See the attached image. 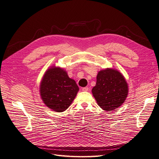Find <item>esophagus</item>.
I'll use <instances>...</instances> for the list:
<instances>
[{
    "label": "esophagus",
    "instance_id": "1",
    "mask_svg": "<svg viewBox=\"0 0 159 159\" xmlns=\"http://www.w3.org/2000/svg\"><path fill=\"white\" fill-rule=\"evenodd\" d=\"M82 90L83 91H89V87H83L82 89Z\"/></svg>",
    "mask_w": 159,
    "mask_h": 159
}]
</instances>
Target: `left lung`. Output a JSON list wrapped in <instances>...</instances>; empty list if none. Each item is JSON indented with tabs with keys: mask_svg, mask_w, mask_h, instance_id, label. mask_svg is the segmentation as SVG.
<instances>
[{
	"mask_svg": "<svg viewBox=\"0 0 159 159\" xmlns=\"http://www.w3.org/2000/svg\"><path fill=\"white\" fill-rule=\"evenodd\" d=\"M92 92L102 110H114L122 105L127 98L128 84L120 72L108 68L98 72Z\"/></svg>",
	"mask_w": 159,
	"mask_h": 159,
	"instance_id": "obj_1",
	"label": "left lung"
}]
</instances>
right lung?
I'll return each instance as SVG.
<instances>
[{"label":"right lung","mask_w":159,"mask_h":159,"mask_svg":"<svg viewBox=\"0 0 159 159\" xmlns=\"http://www.w3.org/2000/svg\"><path fill=\"white\" fill-rule=\"evenodd\" d=\"M79 87L67 72L53 66L47 70L40 86L42 99L50 109L62 112L67 110L76 98Z\"/></svg>","instance_id":"add662e5"}]
</instances>
